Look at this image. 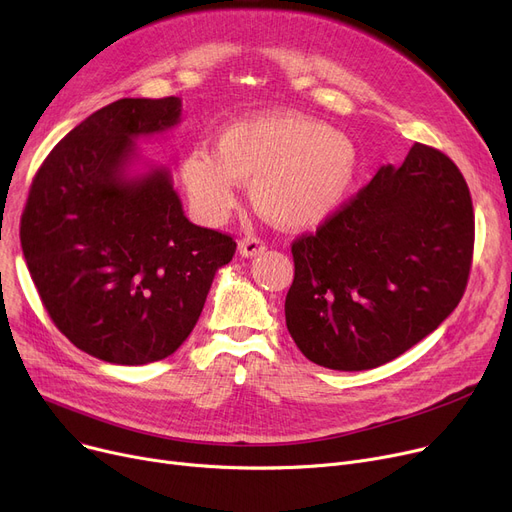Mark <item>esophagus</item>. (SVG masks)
Returning a JSON list of instances; mask_svg holds the SVG:
<instances>
[{"instance_id":"34e87169","label":"esophagus","mask_w":512,"mask_h":512,"mask_svg":"<svg viewBox=\"0 0 512 512\" xmlns=\"http://www.w3.org/2000/svg\"><path fill=\"white\" fill-rule=\"evenodd\" d=\"M265 249H267L265 242L259 240V238H253V236L242 238V240L238 242V253H240L242 257H257V255H261Z\"/></svg>"}]
</instances>
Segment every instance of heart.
I'll list each match as a JSON object with an SVG mask.
<instances>
[{
  "label": "heart",
  "mask_w": 512,
  "mask_h": 512,
  "mask_svg": "<svg viewBox=\"0 0 512 512\" xmlns=\"http://www.w3.org/2000/svg\"><path fill=\"white\" fill-rule=\"evenodd\" d=\"M359 153L344 132L290 112L257 114L228 124L213 155L188 153L180 176L207 224L236 207V182L251 184L253 205L267 220L307 230L324 224L351 195Z\"/></svg>",
  "instance_id": "heart-1"
}]
</instances>
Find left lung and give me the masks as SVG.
<instances>
[{"label":"left lung","mask_w":512,"mask_h":512,"mask_svg":"<svg viewBox=\"0 0 512 512\" xmlns=\"http://www.w3.org/2000/svg\"><path fill=\"white\" fill-rule=\"evenodd\" d=\"M475 240L469 186L415 143L313 234L292 242L286 326L328 369L380 367L432 334L463 299Z\"/></svg>","instance_id":"obj_1"}]
</instances>
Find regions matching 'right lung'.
<instances>
[{
    "mask_svg": "<svg viewBox=\"0 0 512 512\" xmlns=\"http://www.w3.org/2000/svg\"><path fill=\"white\" fill-rule=\"evenodd\" d=\"M180 99H118L72 128L37 170L22 253L56 328L116 365L170 357L193 332L232 236L188 222L168 170L128 176L134 139L180 122Z\"/></svg>",
    "mask_w": 512,
    "mask_h": 512,
    "instance_id": "1",
    "label": "right lung"
}]
</instances>
